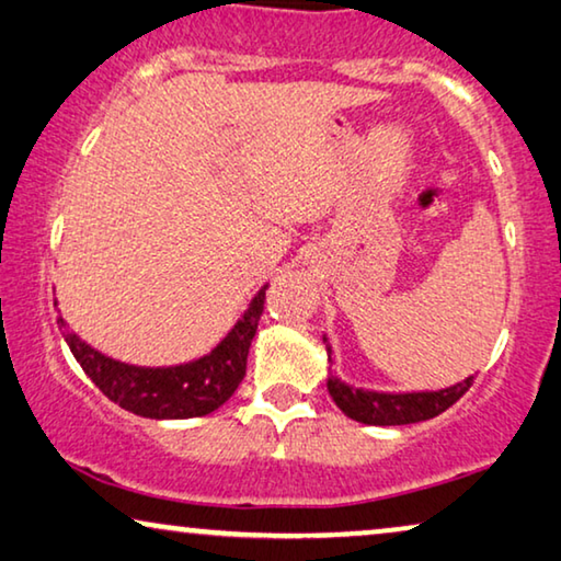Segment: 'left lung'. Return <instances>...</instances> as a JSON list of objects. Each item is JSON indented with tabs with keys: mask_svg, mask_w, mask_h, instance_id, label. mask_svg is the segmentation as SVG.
Returning <instances> with one entry per match:
<instances>
[{
	"mask_svg": "<svg viewBox=\"0 0 561 561\" xmlns=\"http://www.w3.org/2000/svg\"><path fill=\"white\" fill-rule=\"evenodd\" d=\"M322 343L328 348V360L333 363V345L325 335ZM472 378L468 376L465 381L449 386V389L439 391H412V393H389V391H368L356 389L341 381L333 370L328 374V391L337 409L351 420L360 424H374V427H397V424H414L432 420L455 404L465 391L472 386Z\"/></svg>",
	"mask_w": 561,
	"mask_h": 561,
	"instance_id": "left-lung-1",
	"label": "left lung"
}]
</instances>
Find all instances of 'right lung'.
<instances>
[{
    "instance_id": "add662e5",
    "label": "right lung",
    "mask_w": 561,
    "mask_h": 561,
    "mask_svg": "<svg viewBox=\"0 0 561 561\" xmlns=\"http://www.w3.org/2000/svg\"><path fill=\"white\" fill-rule=\"evenodd\" d=\"M264 299L266 287L256 291L249 310L216 348L180 366H131V363L108 358L91 348L76 333H70L62 318H58V325L85 376L114 404L149 420H191V416L216 412L239 389L241 378L247 376L249 348L262 320Z\"/></svg>"
}]
</instances>
